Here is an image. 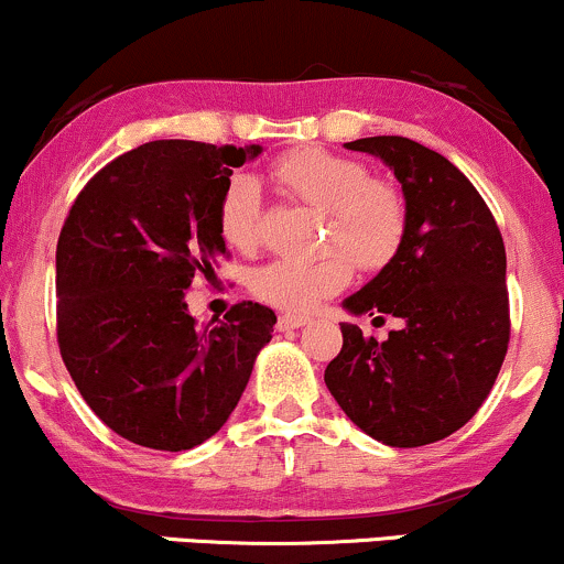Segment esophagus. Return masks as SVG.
<instances>
[{
  "label": "esophagus",
  "instance_id": "obj_1",
  "mask_svg": "<svg viewBox=\"0 0 564 564\" xmlns=\"http://www.w3.org/2000/svg\"><path fill=\"white\" fill-rule=\"evenodd\" d=\"M311 319L303 314H282L280 316V329H297V327H306Z\"/></svg>",
  "mask_w": 564,
  "mask_h": 564
}]
</instances>
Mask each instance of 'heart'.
<instances>
[{
  "instance_id": "heart-1",
  "label": "heart",
  "mask_w": 564,
  "mask_h": 564,
  "mask_svg": "<svg viewBox=\"0 0 564 564\" xmlns=\"http://www.w3.org/2000/svg\"><path fill=\"white\" fill-rule=\"evenodd\" d=\"M276 182L303 203L327 214V253L314 258L282 256L250 276V288L276 308L308 311L335 295L350 280V259L361 269H380L395 256L406 231V208L390 184L369 178L367 165L346 155L308 148L280 158L271 169ZM261 189L248 174L229 178L218 203V227L231 248L258 242Z\"/></svg>"
}]
</instances>
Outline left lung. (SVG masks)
<instances>
[{
	"mask_svg": "<svg viewBox=\"0 0 564 564\" xmlns=\"http://www.w3.org/2000/svg\"><path fill=\"white\" fill-rule=\"evenodd\" d=\"M346 148L393 171L406 231L395 256L343 308L354 316L390 314L401 327L377 343L343 322V348L324 369V382L375 441L427 446L473 420L505 364V240L478 189L441 152L406 137H367Z\"/></svg>",
	"mask_w": 564,
	"mask_h": 564,
	"instance_id": "8db88e82",
	"label": "left lung"
}]
</instances>
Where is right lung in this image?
<instances>
[{"instance_id":"right-lung-1","label":"right lung","mask_w":564,"mask_h":564,"mask_svg":"<svg viewBox=\"0 0 564 564\" xmlns=\"http://www.w3.org/2000/svg\"><path fill=\"white\" fill-rule=\"evenodd\" d=\"M261 144L158 139L89 178L57 240V343L91 412L121 438L187 452L235 412L276 314L242 301L189 316L184 290L227 253L218 203Z\"/></svg>"}]
</instances>
